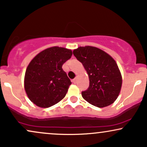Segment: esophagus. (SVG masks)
<instances>
[{
  "mask_svg": "<svg viewBox=\"0 0 147 147\" xmlns=\"http://www.w3.org/2000/svg\"><path fill=\"white\" fill-rule=\"evenodd\" d=\"M72 82H73L74 84H76V82H77V79L76 78H74L73 80H72Z\"/></svg>",
  "mask_w": 147,
  "mask_h": 147,
  "instance_id": "obj_1",
  "label": "esophagus"
}]
</instances>
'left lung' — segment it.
<instances>
[{"label":"left lung","mask_w":147,"mask_h":147,"mask_svg":"<svg viewBox=\"0 0 147 147\" xmlns=\"http://www.w3.org/2000/svg\"><path fill=\"white\" fill-rule=\"evenodd\" d=\"M74 55L86 71L89 87L82 92V96L90 104L104 108L116 101L122 86V76L111 56L93 46L79 47Z\"/></svg>","instance_id":"1"}]
</instances>
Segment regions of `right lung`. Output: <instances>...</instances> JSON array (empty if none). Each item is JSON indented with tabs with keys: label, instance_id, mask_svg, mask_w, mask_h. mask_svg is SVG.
Masks as SVG:
<instances>
[{
	"label": "right lung",
	"instance_id": "1",
	"mask_svg": "<svg viewBox=\"0 0 147 147\" xmlns=\"http://www.w3.org/2000/svg\"><path fill=\"white\" fill-rule=\"evenodd\" d=\"M72 56L69 49L54 46L37 54L27 67L24 89L36 106L49 108L64 98L71 84L62 66Z\"/></svg>",
	"mask_w": 147,
	"mask_h": 147
}]
</instances>
